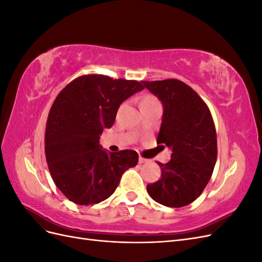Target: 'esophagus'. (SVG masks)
<instances>
[{
  "label": "esophagus",
  "instance_id": "1",
  "mask_svg": "<svg viewBox=\"0 0 262 262\" xmlns=\"http://www.w3.org/2000/svg\"><path fill=\"white\" fill-rule=\"evenodd\" d=\"M147 162H148V160H146V158L142 157V156L139 157V163H140V164H144V163H147Z\"/></svg>",
  "mask_w": 262,
  "mask_h": 262
}]
</instances>
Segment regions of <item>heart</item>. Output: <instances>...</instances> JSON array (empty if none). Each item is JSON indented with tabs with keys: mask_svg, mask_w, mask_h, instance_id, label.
<instances>
[{
	"mask_svg": "<svg viewBox=\"0 0 262 262\" xmlns=\"http://www.w3.org/2000/svg\"><path fill=\"white\" fill-rule=\"evenodd\" d=\"M149 100H155V98H153L152 96H147V97L144 98L143 101H149ZM143 101H142V102H143Z\"/></svg>",
	"mask_w": 262,
	"mask_h": 262,
	"instance_id": "1",
	"label": "heart"
}]
</instances>
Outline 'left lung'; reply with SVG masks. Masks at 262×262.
Listing matches in <instances>:
<instances>
[{"mask_svg":"<svg viewBox=\"0 0 262 262\" xmlns=\"http://www.w3.org/2000/svg\"><path fill=\"white\" fill-rule=\"evenodd\" d=\"M164 107L158 144L171 148L170 161L157 162L161 179L146 186L153 200L181 208L199 196L216 163L215 125L207 104L191 87L175 78L142 82Z\"/></svg>","mask_w":262,"mask_h":262,"instance_id":"1","label":"left lung"}]
</instances>
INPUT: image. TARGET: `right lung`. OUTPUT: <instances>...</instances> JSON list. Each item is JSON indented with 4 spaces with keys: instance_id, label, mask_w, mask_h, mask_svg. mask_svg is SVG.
<instances>
[{
    "instance_id": "1",
    "label": "right lung",
    "mask_w": 262,
    "mask_h": 262,
    "mask_svg": "<svg viewBox=\"0 0 262 262\" xmlns=\"http://www.w3.org/2000/svg\"><path fill=\"white\" fill-rule=\"evenodd\" d=\"M143 89L138 81L90 74L59 93L47 120L45 153L55 186L70 201L90 205L106 200L122 173L138 164L136 150L107 152L99 137L113 126L122 101Z\"/></svg>"
}]
</instances>
